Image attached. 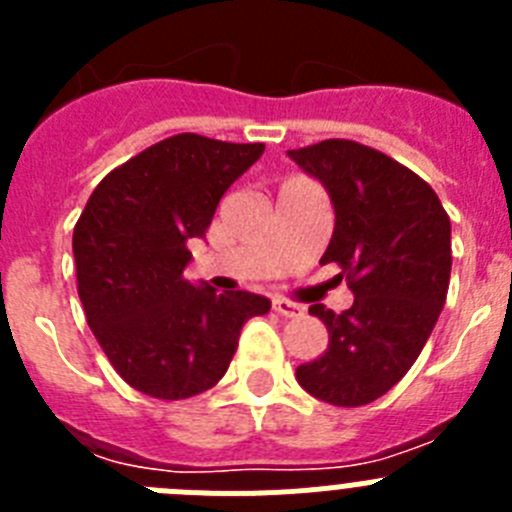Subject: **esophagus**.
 Here are the masks:
<instances>
[{"instance_id":"obj_1","label":"esophagus","mask_w":512,"mask_h":512,"mask_svg":"<svg viewBox=\"0 0 512 512\" xmlns=\"http://www.w3.org/2000/svg\"><path fill=\"white\" fill-rule=\"evenodd\" d=\"M271 307H274V312L284 315V318H297V315L305 312V307L297 305V302L292 300H284V297H274V300H271Z\"/></svg>"}]
</instances>
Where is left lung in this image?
Returning a JSON list of instances; mask_svg holds the SVG:
<instances>
[{"label": "left lung", "instance_id": "8db88e82", "mask_svg": "<svg viewBox=\"0 0 512 512\" xmlns=\"http://www.w3.org/2000/svg\"><path fill=\"white\" fill-rule=\"evenodd\" d=\"M328 189L336 228L320 264H336L354 305L336 315L310 305L328 348L297 366L302 390L336 408L390 392L423 351L451 277V220L431 184L356 140L287 151Z\"/></svg>", "mask_w": 512, "mask_h": 512}]
</instances>
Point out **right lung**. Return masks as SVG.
I'll return each mask as SVG.
<instances>
[{
  "label": "right lung",
  "instance_id": "right-lung-1",
  "mask_svg": "<svg viewBox=\"0 0 512 512\" xmlns=\"http://www.w3.org/2000/svg\"><path fill=\"white\" fill-rule=\"evenodd\" d=\"M264 143L179 133L104 176L74 228L76 289L115 372L156 400H187L228 372L248 318L271 302L184 279L187 243Z\"/></svg>",
  "mask_w": 512,
  "mask_h": 512
}]
</instances>
